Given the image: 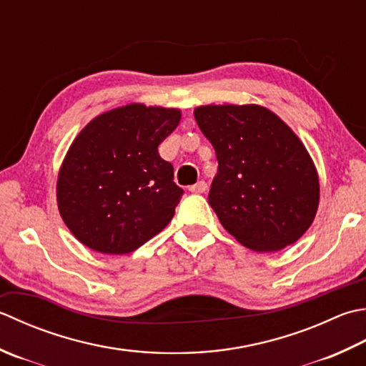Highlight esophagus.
Here are the masks:
<instances>
[{"instance_id": "34e87169", "label": "esophagus", "mask_w": 366, "mask_h": 366, "mask_svg": "<svg viewBox=\"0 0 366 366\" xmlns=\"http://www.w3.org/2000/svg\"><path fill=\"white\" fill-rule=\"evenodd\" d=\"M206 190H207V184L204 181H199L190 187V192H193V193H204Z\"/></svg>"}]
</instances>
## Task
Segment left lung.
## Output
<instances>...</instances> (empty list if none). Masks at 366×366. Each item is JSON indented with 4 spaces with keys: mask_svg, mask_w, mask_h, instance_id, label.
<instances>
[{
    "mask_svg": "<svg viewBox=\"0 0 366 366\" xmlns=\"http://www.w3.org/2000/svg\"><path fill=\"white\" fill-rule=\"evenodd\" d=\"M216 150L209 204L242 246L276 252L298 241L316 217L320 187L305 144L259 104H207L193 111Z\"/></svg>",
    "mask_w": 366,
    "mask_h": 366,
    "instance_id": "left-lung-1",
    "label": "left lung"
}]
</instances>
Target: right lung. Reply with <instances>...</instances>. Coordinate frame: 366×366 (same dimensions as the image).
Listing matches in <instances>:
<instances>
[{
	"label": "right lung",
	"mask_w": 366,
	"mask_h": 366,
	"mask_svg": "<svg viewBox=\"0 0 366 366\" xmlns=\"http://www.w3.org/2000/svg\"><path fill=\"white\" fill-rule=\"evenodd\" d=\"M181 111L141 103L90 120L61 163L56 203L76 238L97 252L130 254L174 216L184 190L159 154Z\"/></svg>",
	"instance_id": "obj_1"
}]
</instances>
